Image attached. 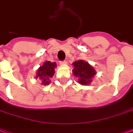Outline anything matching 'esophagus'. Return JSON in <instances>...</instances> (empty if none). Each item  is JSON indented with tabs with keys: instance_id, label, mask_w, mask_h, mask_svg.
I'll return each mask as SVG.
<instances>
[{
	"instance_id": "1",
	"label": "esophagus",
	"mask_w": 133,
	"mask_h": 133,
	"mask_svg": "<svg viewBox=\"0 0 133 133\" xmlns=\"http://www.w3.org/2000/svg\"><path fill=\"white\" fill-rule=\"evenodd\" d=\"M60 65H66L67 64V61L66 60H63V61H60Z\"/></svg>"
}]
</instances>
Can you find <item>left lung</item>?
Returning <instances> with one entry per match:
<instances>
[{"mask_svg":"<svg viewBox=\"0 0 133 133\" xmlns=\"http://www.w3.org/2000/svg\"><path fill=\"white\" fill-rule=\"evenodd\" d=\"M74 76L78 78V83L82 85H88L91 81L92 77L96 74L95 70L88 63L82 60L75 61L73 63Z\"/></svg>","mask_w":133,"mask_h":133,"instance_id":"left-lung-1","label":"left lung"}]
</instances>
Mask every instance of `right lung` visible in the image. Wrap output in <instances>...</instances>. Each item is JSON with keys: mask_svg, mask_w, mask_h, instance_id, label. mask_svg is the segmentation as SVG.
Segmentation results:
<instances>
[{"mask_svg": "<svg viewBox=\"0 0 133 133\" xmlns=\"http://www.w3.org/2000/svg\"><path fill=\"white\" fill-rule=\"evenodd\" d=\"M55 67L56 63H51L50 61H46L43 65L39 67L37 74V78H39V79L42 81L43 85L50 83V79L53 76Z\"/></svg>", "mask_w": 133, "mask_h": 133, "instance_id": "obj_1", "label": "right lung"}]
</instances>
